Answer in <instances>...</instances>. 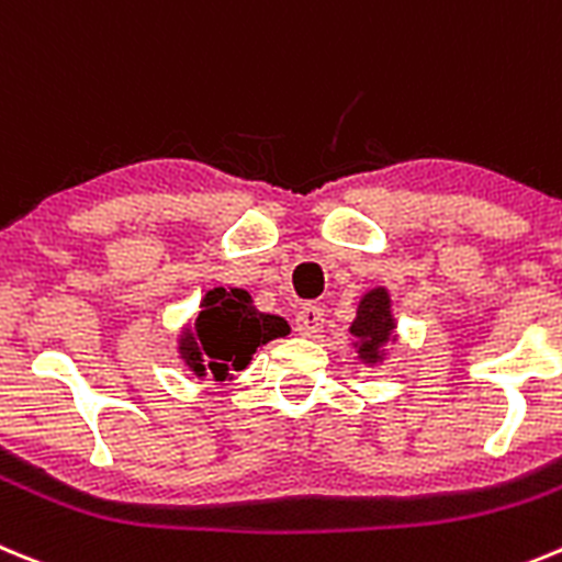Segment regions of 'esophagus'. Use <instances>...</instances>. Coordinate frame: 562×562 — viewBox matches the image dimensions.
<instances>
[{
    "label": "esophagus",
    "mask_w": 562,
    "mask_h": 562,
    "mask_svg": "<svg viewBox=\"0 0 562 562\" xmlns=\"http://www.w3.org/2000/svg\"><path fill=\"white\" fill-rule=\"evenodd\" d=\"M293 325H296V333H300V336H316V333L325 327V311L316 305H305L296 313Z\"/></svg>",
    "instance_id": "esophagus-1"
}]
</instances>
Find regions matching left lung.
Returning <instances> with one entry per match:
<instances>
[{"mask_svg": "<svg viewBox=\"0 0 562 562\" xmlns=\"http://www.w3.org/2000/svg\"><path fill=\"white\" fill-rule=\"evenodd\" d=\"M350 336L358 361L367 363V367H381L386 361V347L397 344V318L392 313V296H389L386 288H369L358 300Z\"/></svg>", "mask_w": 562, "mask_h": 562, "instance_id": "obj_1", "label": "left lung"}]
</instances>
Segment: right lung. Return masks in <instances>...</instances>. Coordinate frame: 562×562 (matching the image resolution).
<instances>
[{"instance_id":"obj_1","label":"right lung","mask_w":562,"mask_h":562,"mask_svg":"<svg viewBox=\"0 0 562 562\" xmlns=\"http://www.w3.org/2000/svg\"><path fill=\"white\" fill-rule=\"evenodd\" d=\"M176 338V352L195 378L232 381L260 347L291 333L288 322L255 307L244 288H212Z\"/></svg>"}]
</instances>
